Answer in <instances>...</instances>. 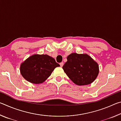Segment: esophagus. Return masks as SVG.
<instances>
[{"label":"esophagus","mask_w":121,"mask_h":121,"mask_svg":"<svg viewBox=\"0 0 121 121\" xmlns=\"http://www.w3.org/2000/svg\"><path fill=\"white\" fill-rule=\"evenodd\" d=\"M60 66L62 67L63 65V62H61V63H60Z\"/></svg>","instance_id":"34e87169"}]
</instances>
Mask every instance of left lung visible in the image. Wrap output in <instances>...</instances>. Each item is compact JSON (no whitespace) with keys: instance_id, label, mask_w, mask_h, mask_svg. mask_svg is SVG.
Masks as SVG:
<instances>
[{"instance_id":"1","label":"left lung","mask_w":121,"mask_h":121,"mask_svg":"<svg viewBox=\"0 0 121 121\" xmlns=\"http://www.w3.org/2000/svg\"><path fill=\"white\" fill-rule=\"evenodd\" d=\"M67 59L62 68L75 84H90L97 77L99 65L89 55L73 53L69 55Z\"/></svg>"}]
</instances>
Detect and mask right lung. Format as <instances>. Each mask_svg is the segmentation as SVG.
<instances>
[{
  "mask_svg": "<svg viewBox=\"0 0 121 121\" xmlns=\"http://www.w3.org/2000/svg\"><path fill=\"white\" fill-rule=\"evenodd\" d=\"M60 65L47 54H34L26 59L20 65V72L26 81L33 84H40L48 78Z\"/></svg>",
  "mask_w": 121,
  "mask_h": 121,
  "instance_id": "1",
  "label": "right lung"
}]
</instances>
